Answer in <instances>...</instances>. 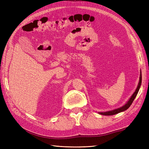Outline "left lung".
<instances>
[{"label": "left lung", "instance_id": "1", "mask_svg": "<svg viewBox=\"0 0 149 149\" xmlns=\"http://www.w3.org/2000/svg\"><path fill=\"white\" fill-rule=\"evenodd\" d=\"M141 72L140 71V80H139V83L138 84V86L136 88V89L135 91L133 93V94L132 95V96L130 97V99H129V100L127 101L125 105H123V106L119 107V108H117L115 109H113L111 111H106V112H99V113L100 115H106V116H108V115H116L117 113H119L120 112H123L124 111L127 110L129 107L131 106V105L132 104V102H133V100H134V99L136 97L137 94L139 91V90H140V86H141Z\"/></svg>", "mask_w": 149, "mask_h": 149}]
</instances>
